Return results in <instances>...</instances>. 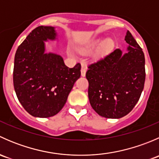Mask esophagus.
Instances as JSON below:
<instances>
[{
    "instance_id": "1",
    "label": "esophagus",
    "mask_w": 159,
    "mask_h": 159,
    "mask_svg": "<svg viewBox=\"0 0 159 159\" xmlns=\"http://www.w3.org/2000/svg\"><path fill=\"white\" fill-rule=\"evenodd\" d=\"M86 70H87V67L84 66V65H82V67H81V76L82 77L85 76Z\"/></svg>"
}]
</instances>
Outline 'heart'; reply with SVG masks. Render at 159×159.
<instances>
[{
	"instance_id": "heart-1",
	"label": "heart",
	"mask_w": 159,
	"mask_h": 159,
	"mask_svg": "<svg viewBox=\"0 0 159 159\" xmlns=\"http://www.w3.org/2000/svg\"><path fill=\"white\" fill-rule=\"evenodd\" d=\"M100 43H101L100 41H98V42L94 43V44H92V45H91V48L97 47V46H98L99 44H100ZM111 43L110 41H106V42H105L103 44H102V47H101L100 54H104V53L107 52V51L111 48Z\"/></svg>"
}]
</instances>
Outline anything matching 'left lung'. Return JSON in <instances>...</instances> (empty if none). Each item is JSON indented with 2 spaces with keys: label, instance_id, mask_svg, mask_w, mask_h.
Returning <instances> with one entry per match:
<instances>
[{
  "label": "left lung",
  "instance_id": "1",
  "mask_svg": "<svg viewBox=\"0 0 159 159\" xmlns=\"http://www.w3.org/2000/svg\"><path fill=\"white\" fill-rule=\"evenodd\" d=\"M127 52L115 49L89 65V98L102 117L120 118L133 109L140 98L145 80V55L128 30Z\"/></svg>",
  "mask_w": 159,
  "mask_h": 159
}]
</instances>
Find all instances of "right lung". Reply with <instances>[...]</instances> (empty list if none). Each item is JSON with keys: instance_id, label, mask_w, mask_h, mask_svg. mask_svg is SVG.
I'll return each mask as SVG.
<instances>
[{"instance_id": "right-lung-1", "label": "right lung", "mask_w": 159, "mask_h": 159, "mask_svg": "<svg viewBox=\"0 0 159 159\" xmlns=\"http://www.w3.org/2000/svg\"><path fill=\"white\" fill-rule=\"evenodd\" d=\"M55 28L39 26L28 35L16 51L13 81L19 102L37 118L57 115L81 76V65L69 68L63 57L45 53V41H55Z\"/></svg>"}]
</instances>
